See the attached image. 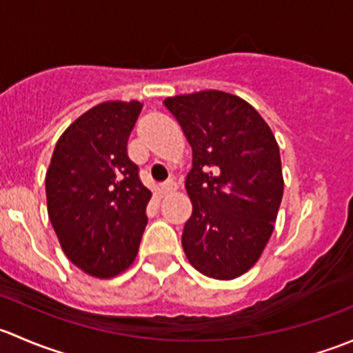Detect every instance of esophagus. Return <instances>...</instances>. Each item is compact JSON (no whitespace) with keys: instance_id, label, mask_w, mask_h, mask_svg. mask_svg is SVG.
<instances>
[{"instance_id":"34e87169","label":"esophagus","mask_w":353,"mask_h":353,"mask_svg":"<svg viewBox=\"0 0 353 353\" xmlns=\"http://www.w3.org/2000/svg\"><path fill=\"white\" fill-rule=\"evenodd\" d=\"M176 190H177L176 183H174V181H167V183H163L162 186L159 188V194L160 196H169V194L174 193Z\"/></svg>"}]
</instances>
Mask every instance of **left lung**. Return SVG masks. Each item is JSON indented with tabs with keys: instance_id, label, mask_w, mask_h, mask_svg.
<instances>
[{
	"instance_id": "left-lung-1",
	"label": "left lung",
	"mask_w": 353,
	"mask_h": 353,
	"mask_svg": "<svg viewBox=\"0 0 353 353\" xmlns=\"http://www.w3.org/2000/svg\"><path fill=\"white\" fill-rule=\"evenodd\" d=\"M163 104L193 148L184 252L210 279H237L258 261L273 232L283 196L279 143L258 110L237 95L203 90Z\"/></svg>"
}]
</instances>
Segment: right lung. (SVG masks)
<instances>
[{
    "label": "right lung",
    "mask_w": 353,
    "mask_h": 353,
    "mask_svg": "<svg viewBox=\"0 0 353 353\" xmlns=\"http://www.w3.org/2000/svg\"><path fill=\"white\" fill-rule=\"evenodd\" d=\"M141 104L102 102L61 134L46 174L48 213L73 265L97 279L119 275L137 258L152 193L128 157Z\"/></svg>",
    "instance_id": "add662e5"
}]
</instances>
